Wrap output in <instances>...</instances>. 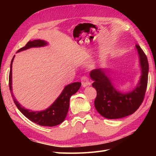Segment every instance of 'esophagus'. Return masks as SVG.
<instances>
[{
  "mask_svg": "<svg viewBox=\"0 0 156 156\" xmlns=\"http://www.w3.org/2000/svg\"><path fill=\"white\" fill-rule=\"evenodd\" d=\"M90 84V82H89L88 80V78L87 77H86V76H84V77L82 78V87L85 88L87 87V86H88Z\"/></svg>",
  "mask_w": 156,
  "mask_h": 156,
  "instance_id": "34e87169",
  "label": "esophagus"
}]
</instances>
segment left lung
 <instances>
[{
  "label": "left lung",
  "mask_w": 156,
  "mask_h": 156,
  "mask_svg": "<svg viewBox=\"0 0 156 156\" xmlns=\"http://www.w3.org/2000/svg\"><path fill=\"white\" fill-rule=\"evenodd\" d=\"M135 48L139 57L141 76L136 87L131 91L123 92L117 90L108 74V68L95 69L90 72V78L94 81L92 86L97 92L94 107L102 117L108 119L127 117L136 111L144 101L147 85L149 64L146 55L140 46L135 45Z\"/></svg>",
  "instance_id": "1"
}]
</instances>
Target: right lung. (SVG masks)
<instances>
[{
	"label": "right lung",
	"instance_id": "right-lung-1",
	"mask_svg": "<svg viewBox=\"0 0 156 156\" xmlns=\"http://www.w3.org/2000/svg\"><path fill=\"white\" fill-rule=\"evenodd\" d=\"M48 45V43L44 40L35 39L34 41H29L25 47L19 49L17 52L24 51L31 48L44 47V46ZM15 56V55L13 56L11 63V66H10L9 88L11 90L13 101H14L16 107L28 119L39 125L54 127V126L62 123L64 121L68 113L69 106V98H70L72 95L74 94L79 90V88L81 87V82H74V83H71L66 86L57 99L48 108L40 111H32L29 109L25 108L21 105H20L12 93V67Z\"/></svg>",
	"mask_w": 156,
	"mask_h": 156
}]
</instances>
